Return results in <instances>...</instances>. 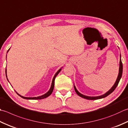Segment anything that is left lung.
I'll return each mask as SVG.
<instances>
[{"instance_id":"left-lung-1","label":"left lung","mask_w":128,"mask_h":128,"mask_svg":"<svg viewBox=\"0 0 128 128\" xmlns=\"http://www.w3.org/2000/svg\"><path fill=\"white\" fill-rule=\"evenodd\" d=\"M120 58H121V55H120ZM122 60L120 59V63H119V74L118 76V78L116 79V80L115 82V84H114V86L112 87V88L109 90L108 92H107L106 93H105L104 94L102 95V96H84V95H82L81 93L77 90V89H76V86H74V89L75 91H76V93L79 96H80L82 98H83L84 99H88V100H96V99H102V98H104L107 96H109V94H110L112 92H113L116 88V86H118V85L119 84V82L122 76Z\"/></svg>"}]
</instances>
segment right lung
<instances>
[{
  "mask_svg": "<svg viewBox=\"0 0 128 128\" xmlns=\"http://www.w3.org/2000/svg\"><path fill=\"white\" fill-rule=\"evenodd\" d=\"M9 50H8L7 52H8ZM62 69H60L58 71L56 74H55V76L53 78V79H52V86H51V87L50 88L48 92L46 93L44 95H42V96H38V97H24V96H20V95H19L18 92H16V93L18 94V95H19V96L22 97V98L23 99H32V100H39V99H44V98H47L48 96H50L51 94L52 93V91H53V89H54V81H55V79H56V76H58V74L59 73V72L61 71ZM6 76L7 78V76H6ZM8 79V78H7Z\"/></svg>",
  "mask_w": 128,
  "mask_h": 128,
  "instance_id": "add662e5",
  "label": "right lung"
}]
</instances>
